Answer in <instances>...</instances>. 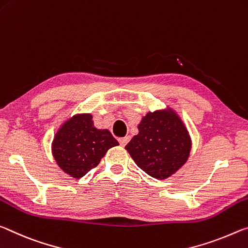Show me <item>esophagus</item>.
Listing matches in <instances>:
<instances>
[{"label": "esophagus", "instance_id": "34e87169", "mask_svg": "<svg viewBox=\"0 0 248 248\" xmlns=\"http://www.w3.org/2000/svg\"><path fill=\"white\" fill-rule=\"evenodd\" d=\"M129 140H131V139H129V136H125V137H123V139H120L119 141H120V144L122 146H125V145L128 143Z\"/></svg>", "mask_w": 248, "mask_h": 248}]
</instances>
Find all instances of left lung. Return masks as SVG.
<instances>
[{"label":"left lung","instance_id":"8db88e82","mask_svg":"<svg viewBox=\"0 0 248 248\" xmlns=\"http://www.w3.org/2000/svg\"><path fill=\"white\" fill-rule=\"evenodd\" d=\"M137 127L139 134L125 149L151 177L167 179L188 160L191 139L185 123L172 108L148 112Z\"/></svg>","mask_w":248,"mask_h":248}]
</instances>
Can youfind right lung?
<instances>
[{
    "label": "right lung",
    "instance_id": "1",
    "mask_svg": "<svg viewBox=\"0 0 248 248\" xmlns=\"http://www.w3.org/2000/svg\"><path fill=\"white\" fill-rule=\"evenodd\" d=\"M119 145L108 129L94 127L90 113L76 114L56 133L51 152L57 165L69 176L80 179L95 168L109 148Z\"/></svg>",
    "mask_w": 248,
    "mask_h": 248
}]
</instances>
